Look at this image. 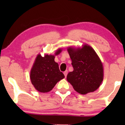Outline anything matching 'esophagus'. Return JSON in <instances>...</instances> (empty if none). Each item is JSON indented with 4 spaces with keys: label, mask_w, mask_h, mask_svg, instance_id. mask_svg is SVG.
<instances>
[{
    "label": "esophagus",
    "mask_w": 125,
    "mask_h": 125,
    "mask_svg": "<svg viewBox=\"0 0 125 125\" xmlns=\"http://www.w3.org/2000/svg\"><path fill=\"white\" fill-rule=\"evenodd\" d=\"M67 72H68V71H67V70H66L64 72H63V73H64V76H65V77L67 76Z\"/></svg>",
    "instance_id": "obj_1"
}]
</instances>
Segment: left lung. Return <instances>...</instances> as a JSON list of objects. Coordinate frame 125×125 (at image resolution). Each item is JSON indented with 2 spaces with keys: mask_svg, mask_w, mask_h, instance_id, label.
I'll return each mask as SVG.
<instances>
[{
  "mask_svg": "<svg viewBox=\"0 0 125 125\" xmlns=\"http://www.w3.org/2000/svg\"><path fill=\"white\" fill-rule=\"evenodd\" d=\"M73 71L67 75V81L81 94L92 92L100 86L104 79L103 66L96 53L89 46L67 49Z\"/></svg>",
  "mask_w": 125,
  "mask_h": 125,
  "instance_id": "obj_1",
  "label": "left lung"
}]
</instances>
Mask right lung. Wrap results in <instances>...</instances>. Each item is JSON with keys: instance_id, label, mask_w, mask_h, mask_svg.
I'll use <instances>...</instances> for the list:
<instances>
[{"instance_id": "right-lung-1", "label": "right lung", "mask_w": 125, "mask_h": 125, "mask_svg": "<svg viewBox=\"0 0 125 125\" xmlns=\"http://www.w3.org/2000/svg\"><path fill=\"white\" fill-rule=\"evenodd\" d=\"M62 50H58L56 55ZM54 55H46L42 57L38 54L31 72V83L39 92H48L53 88L56 84L63 79L64 75L60 71L58 63L54 62Z\"/></svg>"}]
</instances>
